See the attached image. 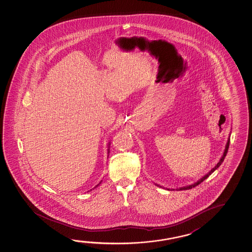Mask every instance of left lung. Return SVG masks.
<instances>
[{"mask_svg":"<svg viewBox=\"0 0 252 252\" xmlns=\"http://www.w3.org/2000/svg\"><path fill=\"white\" fill-rule=\"evenodd\" d=\"M229 141H230V139H229V137H228V140H227V144H226V147H225V150H224V152H223L222 157H220V161H219L218 163H217V164L215 166V168H213V169H211L210 171H209L208 173L206 174V175H205L203 178H200V179L198 180V181L195 182V183L192 184V185H190V186H183V187H179V188H177L176 190H189V189H191V188H193V187H195V186H198L200 183H202V182L204 181L205 179H206V178H208V177L210 176L211 174L213 173V172L215 171V169H218L219 167L221 165V163H222L223 161H224V159H225V157L227 156V150H228V147H229ZM156 186H159V187H162V186H158V185H157V184H156ZM167 190H175V189H168V188H167Z\"/></svg>","mask_w":252,"mask_h":252,"instance_id":"8db88e82","label":"left lung"}]
</instances>
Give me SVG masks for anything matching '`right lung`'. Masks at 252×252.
I'll use <instances>...</instances> for the list:
<instances>
[{"instance_id":"add662e5","label":"right lung","mask_w":252,"mask_h":252,"mask_svg":"<svg viewBox=\"0 0 252 252\" xmlns=\"http://www.w3.org/2000/svg\"><path fill=\"white\" fill-rule=\"evenodd\" d=\"M110 145H111V143L109 142V144H108V157H109V153H110ZM99 184H101V182H100ZM99 184H98L97 186H95V187H97V186H99Z\"/></svg>"}]
</instances>
